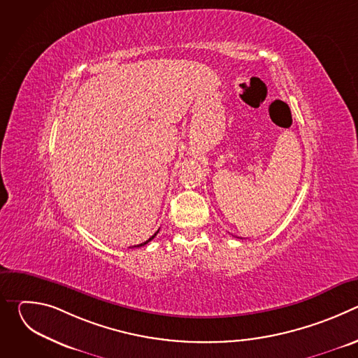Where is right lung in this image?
I'll return each instance as SVG.
<instances>
[{"label":"right lung","mask_w":358,"mask_h":358,"mask_svg":"<svg viewBox=\"0 0 358 358\" xmlns=\"http://www.w3.org/2000/svg\"><path fill=\"white\" fill-rule=\"evenodd\" d=\"M157 234H159V231H157V232H156V234H155V235H152V236H150V238H148V239H147V241H145V242H143V243H140V245H137V248H138V246H143V245H145V243H148V242H150V241H151V239H152V238H155V236H156V235H157Z\"/></svg>","instance_id":"add662e5"}]
</instances>
